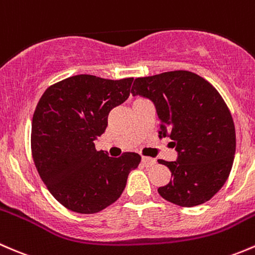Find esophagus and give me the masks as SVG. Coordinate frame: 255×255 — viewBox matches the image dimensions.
<instances>
[{"mask_svg":"<svg viewBox=\"0 0 255 255\" xmlns=\"http://www.w3.org/2000/svg\"><path fill=\"white\" fill-rule=\"evenodd\" d=\"M156 163L153 158H149V157H142V164L145 167H152L153 164Z\"/></svg>","mask_w":255,"mask_h":255,"instance_id":"1","label":"esophagus"}]
</instances>
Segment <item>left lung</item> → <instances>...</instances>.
<instances>
[{
  "instance_id": "8db88e82",
  "label": "left lung",
  "mask_w": 255,
  "mask_h": 255,
  "mask_svg": "<svg viewBox=\"0 0 255 255\" xmlns=\"http://www.w3.org/2000/svg\"><path fill=\"white\" fill-rule=\"evenodd\" d=\"M131 94L154 104L159 138L169 137L178 153L174 162L158 161L172 173L159 195L184 207L210 200L227 180L236 152L232 115L219 92L195 73L170 71L136 78Z\"/></svg>"
}]
</instances>
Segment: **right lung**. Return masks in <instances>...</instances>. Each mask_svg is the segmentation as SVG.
<instances>
[{
  "instance_id": "add662e5",
  "label": "right lung",
  "mask_w": 255,
  "mask_h": 255,
  "mask_svg": "<svg viewBox=\"0 0 255 255\" xmlns=\"http://www.w3.org/2000/svg\"><path fill=\"white\" fill-rule=\"evenodd\" d=\"M133 78L106 80L77 75L44 92L31 122V154L36 170L61 205L78 214H96L124 191L140 154L119 158L97 151L109 112L130 96Z\"/></svg>"
}]
</instances>
